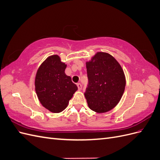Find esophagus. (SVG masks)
Here are the masks:
<instances>
[{
	"mask_svg": "<svg viewBox=\"0 0 160 160\" xmlns=\"http://www.w3.org/2000/svg\"><path fill=\"white\" fill-rule=\"evenodd\" d=\"M77 88H78V89H79V90H81V89H82V85H81V84L79 83L77 84Z\"/></svg>",
	"mask_w": 160,
	"mask_h": 160,
	"instance_id": "34e87169",
	"label": "esophagus"
}]
</instances>
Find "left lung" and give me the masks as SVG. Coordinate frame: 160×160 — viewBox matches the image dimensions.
Instances as JSON below:
<instances>
[{"label":"left lung","instance_id":"left-lung-1","mask_svg":"<svg viewBox=\"0 0 160 160\" xmlns=\"http://www.w3.org/2000/svg\"><path fill=\"white\" fill-rule=\"evenodd\" d=\"M86 67L89 83L84 94L89 108L99 113L108 112L123 94L126 81L122 67L109 53L98 52Z\"/></svg>","mask_w":160,"mask_h":160}]
</instances>
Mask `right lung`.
Instances as JSON below:
<instances>
[{"label":"right lung","instance_id":"obj_1","mask_svg":"<svg viewBox=\"0 0 160 160\" xmlns=\"http://www.w3.org/2000/svg\"><path fill=\"white\" fill-rule=\"evenodd\" d=\"M67 65L57 55L47 57L38 69L35 80V91L43 107L52 113L63 111L69 104L77 85L67 76Z\"/></svg>","mask_w":160,"mask_h":160}]
</instances>
